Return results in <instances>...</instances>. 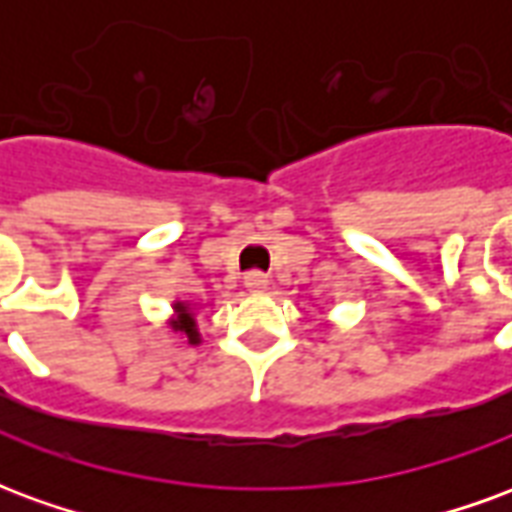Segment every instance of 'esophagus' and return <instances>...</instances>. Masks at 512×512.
Instances as JSON below:
<instances>
[{
    "instance_id": "obj_1",
    "label": "esophagus",
    "mask_w": 512,
    "mask_h": 512,
    "mask_svg": "<svg viewBox=\"0 0 512 512\" xmlns=\"http://www.w3.org/2000/svg\"><path fill=\"white\" fill-rule=\"evenodd\" d=\"M244 285L249 293H263L268 288V277L266 274H260V271H249L244 277Z\"/></svg>"
}]
</instances>
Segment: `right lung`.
<instances>
[{
  "instance_id": "obj_1",
  "label": "right lung",
  "mask_w": 512,
  "mask_h": 512,
  "mask_svg": "<svg viewBox=\"0 0 512 512\" xmlns=\"http://www.w3.org/2000/svg\"><path fill=\"white\" fill-rule=\"evenodd\" d=\"M169 329L180 334L183 340H189V345H200V329H197V315L189 301H175L172 304V318H169Z\"/></svg>"
}]
</instances>
